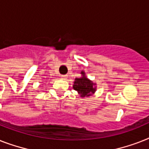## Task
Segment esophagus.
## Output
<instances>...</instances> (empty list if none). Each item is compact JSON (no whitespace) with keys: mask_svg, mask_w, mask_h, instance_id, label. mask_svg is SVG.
<instances>
[{"mask_svg":"<svg viewBox=\"0 0 149 149\" xmlns=\"http://www.w3.org/2000/svg\"><path fill=\"white\" fill-rule=\"evenodd\" d=\"M61 77H62V79H66L68 77H67V75H62Z\"/></svg>","mask_w":149,"mask_h":149,"instance_id":"esophagus-1","label":"esophagus"}]
</instances>
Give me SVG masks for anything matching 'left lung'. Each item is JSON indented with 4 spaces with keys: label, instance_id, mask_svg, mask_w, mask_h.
Listing matches in <instances>:
<instances>
[{
    "label": "left lung",
    "instance_id": "1",
    "mask_svg": "<svg viewBox=\"0 0 149 149\" xmlns=\"http://www.w3.org/2000/svg\"><path fill=\"white\" fill-rule=\"evenodd\" d=\"M81 74L82 77L80 78L75 79L72 87L76 91L78 92L81 97L90 96L96 90V87L95 86V83H93L91 80H89L86 77V73L83 71L81 72Z\"/></svg>",
    "mask_w": 149,
    "mask_h": 149
}]
</instances>
